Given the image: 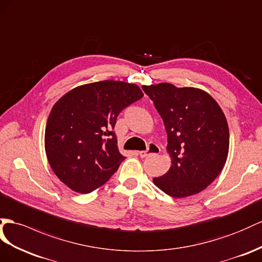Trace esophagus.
I'll use <instances>...</instances> for the list:
<instances>
[{"instance_id": "34e87169", "label": "esophagus", "mask_w": 262, "mask_h": 262, "mask_svg": "<svg viewBox=\"0 0 262 262\" xmlns=\"http://www.w3.org/2000/svg\"><path fill=\"white\" fill-rule=\"evenodd\" d=\"M159 152H160L159 146L154 144V143H150L148 145V147H147V150L139 151V156L142 158H145V157H148L150 155H157V154H159Z\"/></svg>"}]
</instances>
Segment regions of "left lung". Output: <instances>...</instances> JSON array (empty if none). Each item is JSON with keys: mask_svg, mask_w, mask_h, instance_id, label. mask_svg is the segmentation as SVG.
Masks as SVG:
<instances>
[{"mask_svg": "<svg viewBox=\"0 0 262 262\" xmlns=\"http://www.w3.org/2000/svg\"><path fill=\"white\" fill-rule=\"evenodd\" d=\"M167 132L169 170L152 182L167 195L185 198L203 191L223 170L229 128L220 106L207 92L169 83L143 86Z\"/></svg>", "mask_w": 262, "mask_h": 262, "instance_id": "1", "label": "left lung"}]
</instances>
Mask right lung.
Wrapping results in <instances>:
<instances>
[{
	"label": "right lung",
	"instance_id": "obj_1",
	"mask_svg": "<svg viewBox=\"0 0 262 262\" xmlns=\"http://www.w3.org/2000/svg\"><path fill=\"white\" fill-rule=\"evenodd\" d=\"M143 96L135 84L103 80L75 87L57 100L44 143L51 168L62 183L89 193L114 175L125 159L113 132L117 116Z\"/></svg>",
	"mask_w": 262,
	"mask_h": 262
}]
</instances>
